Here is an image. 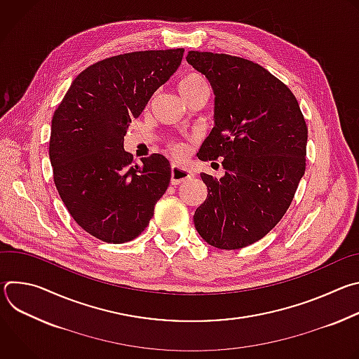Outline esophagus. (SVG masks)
I'll use <instances>...</instances> for the list:
<instances>
[{"mask_svg":"<svg viewBox=\"0 0 359 359\" xmlns=\"http://www.w3.org/2000/svg\"><path fill=\"white\" fill-rule=\"evenodd\" d=\"M191 172L189 169H184V168H180L177 165H172V175H170V183L173 186L176 184H180L189 179H191Z\"/></svg>","mask_w":359,"mask_h":359,"instance_id":"esophagus-1","label":"esophagus"}]
</instances>
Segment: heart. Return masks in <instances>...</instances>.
Here are the masks:
<instances>
[{"label":"heart","instance_id":"obj_1","mask_svg":"<svg viewBox=\"0 0 359 359\" xmlns=\"http://www.w3.org/2000/svg\"><path fill=\"white\" fill-rule=\"evenodd\" d=\"M203 89H208V83L201 75H198L196 72L184 74L177 81V92L183 100H186L189 96H191L193 93L203 90ZM173 151L176 153V155H182V153L184 151V146L182 143H176V144H173Z\"/></svg>","mask_w":359,"mask_h":359}]
</instances>
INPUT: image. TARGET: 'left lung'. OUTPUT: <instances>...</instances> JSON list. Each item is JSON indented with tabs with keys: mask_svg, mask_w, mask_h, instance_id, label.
<instances>
[{
	"mask_svg": "<svg viewBox=\"0 0 359 359\" xmlns=\"http://www.w3.org/2000/svg\"><path fill=\"white\" fill-rule=\"evenodd\" d=\"M186 61L215 93V128L197 156L223 159L226 170L220 180L200 173L208 197L194 212V227L216 248H243L290 208L305 172L309 130L292 92L259 64L198 50Z\"/></svg>",
	"mask_w": 359,
	"mask_h": 359,
	"instance_id": "left-lung-1",
	"label": "left lung"
}]
</instances>
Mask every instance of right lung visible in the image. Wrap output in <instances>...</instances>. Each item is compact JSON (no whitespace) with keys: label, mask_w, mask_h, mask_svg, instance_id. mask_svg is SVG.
Here are the masks:
<instances>
[{"label":"right lung","mask_w":359,"mask_h":359,"mask_svg":"<svg viewBox=\"0 0 359 359\" xmlns=\"http://www.w3.org/2000/svg\"><path fill=\"white\" fill-rule=\"evenodd\" d=\"M183 53L139 50L99 61L74 79L54 114L49 159L57 190L72 219L102 241L136 238L169 186V161L153 153L133 165L123 137Z\"/></svg>","instance_id":"right-lung-1"}]
</instances>
